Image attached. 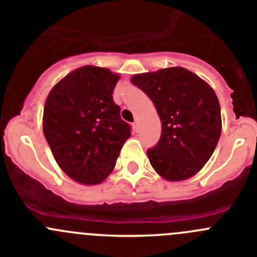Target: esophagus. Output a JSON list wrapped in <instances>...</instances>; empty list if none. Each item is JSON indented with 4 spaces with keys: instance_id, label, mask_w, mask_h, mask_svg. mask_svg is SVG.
<instances>
[{
    "instance_id": "obj_1",
    "label": "esophagus",
    "mask_w": 257,
    "mask_h": 257,
    "mask_svg": "<svg viewBox=\"0 0 257 257\" xmlns=\"http://www.w3.org/2000/svg\"><path fill=\"white\" fill-rule=\"evenodd\" d=\"M133 128H134V131L138 132V129H140V126H138V120L134 121V123H133Z\"/></svg>"
}]
</instances>
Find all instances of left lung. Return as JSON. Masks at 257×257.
I'll return each instance as SVG.
<instances>
[{"instance_id":"obj_1","label":"left lung","mask_w":257,"mask_h":257,"mask_svg":"<svg viewBox=\"0 0 257 257\" xmlns=\"http://www.w3.org/2000/svg\"><path fill=\"white\" fill-rule=\"evenodd\" d=\"M132 83L152 100L161 119V138L147 151L153 169L169 181L194 176L213 155L222 132L213 88L183 67L136 74Z\"/></svg>"}]
</instances>
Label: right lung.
Wrapping results in <instances>:
<instances>
[{
	"label": "right lung",
	"instance_id": "obj_1",
	"mask_svg": "<svg viewBox=\"0 0 257 257\" xmlns=\"http://www.w3.org/2000/svg\"><path fill=\"white\" fill-rule=\"evenodd\" d=\"M117 80L106 68L81 67L59 81L45 101V140L59 167L80 184L102 183L131 137L112 100Z\"/></svg>",
	"mask_w": 257,
	"mask_h": 257
}]
</instances>
